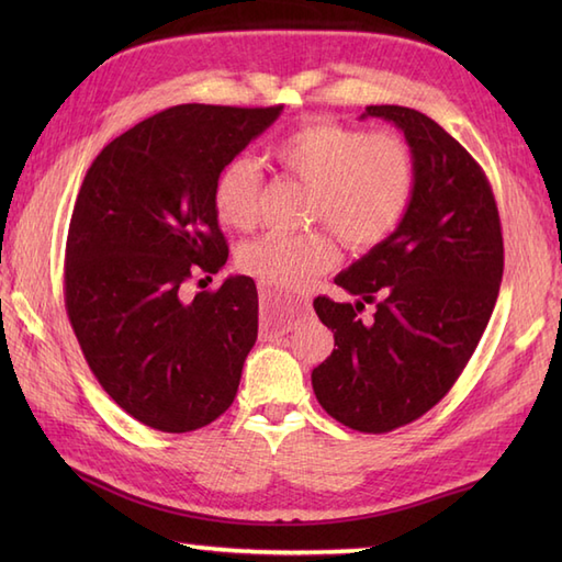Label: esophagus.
<instances>
[{
	"label": "esophagus",
	"instance_id": "34e87169",
	"mask_svg": "<svg viewBox=\"0 0 562 562\" xmlns=\"http://www.w3.org/2000/svg\"><path fill=\"white\" fill-rule=\"evenodd\" d=\"M260 338L262 340H274L290 333L300 314L304 312V302L296 300V296L284 294L280 290H272L268 284H260Z\"/></svg>",
	"mask_w": 562,
	"mask_h": 562
}]
</instances>
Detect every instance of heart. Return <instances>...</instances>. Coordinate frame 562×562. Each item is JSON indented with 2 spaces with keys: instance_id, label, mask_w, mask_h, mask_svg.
Masks as SVG:
<instances>
[{
  "instance_id": "b5f03b06",
  "label": "heart",
  "mask_w": 562,
  "mask_h": 562,
  "mask_svg": "<svg viewBox=\"0 0 562 562\" xmlns=\"http://www.w3.org/2000/svg\"><path fill=\"white\" fill-rule=\"evenodd\" d=\"M272 159L314 188L308 222L330 226L355 250L374 248L398 229L415 193L411 142L393 130L306 121L272 145ZM212 205L222 224L250 229L260 207L256 164L236 157L214 178ZM338 246L328 229L268 232L238 250V266L272 290H304L336 266Z\"/></svg>"
}]
</instances>
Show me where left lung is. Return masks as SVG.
Here are the masks:
<instances>
[{"mask_svg": "<svg viewBox=\"0 0 562 562\" xmlns=\"http://www.w3.org/2000/svg\"><path fill=\"white\" fill-rule=\"evenodd\" d=\"M411 142L417 181L398 229L336 278L355 304L316 296L338 348L312 372L324 411L384 435L447 396L491 321L505 268L503 226L485 171L432 117L367 105ZM364 303L378 306L361 324Z\"/></svg>", "mask_w": 562, "mask_h": 562, "instance_id": "8db88e82", "label": "left lung"}]
</instances>
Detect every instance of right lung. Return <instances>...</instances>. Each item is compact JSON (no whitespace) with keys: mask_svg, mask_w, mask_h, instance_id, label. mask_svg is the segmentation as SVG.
<instances>
[{"mask_svg":"<svg viewBox=\"0 0 562 562\" xmlns=\"http://www.w3.org/2000/svg\"><path fill=\"white\" fill-rule=\"evenodd\" d=\"M280 113L173 105L105 145L83 176L65 250L67 316L93 376L142 425L193 432L234 403L258 338L256 282L236 274L193 300L186 282L229 258L214 178Z\"/></svg>","mask_w":562,"mask_h":562,"instance_id":"add662e5","label":"right lung"}]
</instances>
